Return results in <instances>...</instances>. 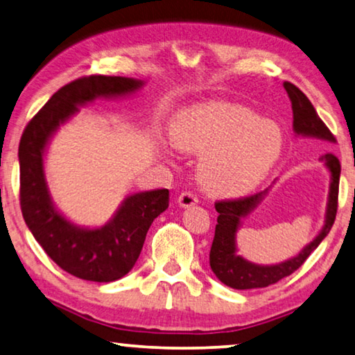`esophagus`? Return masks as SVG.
Here are the masks:
<instances>
[{
	"label": "esophagus",
	"instance_id": "1",
	"mask_svg": "<svg viewBox=\"0 0 355 355\" xmlns=\"http://www.w3.org/2000/svg\"><path fill=\"white\" fill-rule=\"evenodd\" d=\"M196 203H198V198H196V195L192 192H182L178 196V205L181 206V208H190V206H193Z\"/></svg>",
	"mask_w": 355,
	"mask_h": 355
}]
</instances>
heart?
Wrapping results in <instances>:
<instances>
[{
    "label": "heart",
    "instance_id": "b5f03b06",
    "mask_svg": "<svg viewBox=\"0 0 355 355\" xmlns=\"http://www.w3.org/2000/svg\"><path fill=\"white\" fill-rule=\"evenodd\" d=\"M179 150L206 154L200 166L203 185L217 195H241L255 187L279 159L284 135L252 109L208 103L184 112L174 123Z\"/></svg>",
    "mask_w": 355,
    "mask_h": 355
}]
</instances>
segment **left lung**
Returning <instances> with one entry per match:
<instances>
[{
  "label": "left lung",
  "instance_id": "8db88e82",
  "mask_svg": "<svg viewBox=\"0 0 355 355\" xmlns=\"http://www.w3.org/2000/svg\"><path fill=\"white\" fill-rule=\"evenodd\" d=\"M284 89L292 103L293 130H295V133L303 136H314V138L335 143L336 138L334 133L327 128L322 119L318 116V112H315L313 103L308 100V96L292 83H284ZM320 160L325 162V165L329 166L331 173L325 225L322 232L318 234V238L309 246L304 248L297 257L282 261L279 265L260 266L250 263V261L239 257L236 254V246H234V234L238 232L239 222L259 205L263 193L259 192L249 196H241V198L216 201L214 206L216 211L219 212V216H217L216 233L209 252V265L211 270L214 271V275L219 277V281H222L223 284L232 288H239V291L268 287L270 284H275V282L281 281L282 277L297 271L306 261L311 252L322 243V239L329 234L336 217L341 165L338 157L331 154V152L320 155Z\"/></svg>",
  "mask_w": 355,
  "mask_h": 355
}]
</instances>
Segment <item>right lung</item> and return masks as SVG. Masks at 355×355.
<instances>
[{"instance_id":"right-lung-1","label":"right lung","mask_w":355,"mask_h":355,"mask_svg":"<svg viewBox=\"0 0 355 355\" xmlns=\"http://www.w3.org/2000/svg\"><path fill=\"white\" fill-rule=\"evenodd\" d=\"M143 85L121 76H84L52 95L24 130L19 144L20 208L25 223L60 268L79 279L111 282L133 268L147 230L170 205L168 189L130 195L114 219L101 228H79L53 208L42 170L51 135L78 106L98 96H119Z\"/></svg>"}]
</instances>
